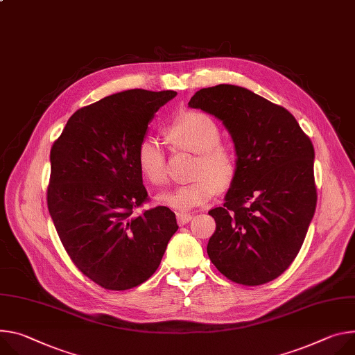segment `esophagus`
<instances>
[{
  "label": "esophagus",
  "instance_id": "esophagus-1",
  "mask_svg": "<svg viewBox=\"0 0 355 355\" xmlns=\"http://www.w3.org/2000/svg\"><path fill=\"white\" fill-rule=\"evenodd\" d=\"M177 220L180 225H185L189 220H192V215L191 214H184V212H178L177 214Z\"/></svg>",
  "mask_w": 355,
  "mask_h": 355
}]
</instances>
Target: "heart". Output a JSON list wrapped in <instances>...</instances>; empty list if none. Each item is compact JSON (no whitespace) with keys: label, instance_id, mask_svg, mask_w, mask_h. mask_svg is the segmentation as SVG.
<instances>
[{"label":"heart","instance_id":"heart-1","mask_svg":"<svg viewBox=\"0 0 355 355\" xmlns=\"http://www.w3.org/2000/svg\"><path fill=\"white\" fill-rule=\"evenodd\" d=\"M167 141L196 154L192 178L171 191L161 192L157 202L177 211H189L207 204L218 191L232 182L236 158L232 150L219 143V127L212 117L201 112H182L164 128ZM137 166L146 180L154 185L167 180L166 153L154 137H144L137 147Z\"/></svg>","mask_w":355,"mask_h":355}]
</instances>
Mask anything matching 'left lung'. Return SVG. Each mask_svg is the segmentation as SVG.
Here are the masks:
<instances>
[{"label":"left lung","instance_id":"obj_1","mask_svg":"<svg viewBox=\"0 0 355 355\" xmlns=\"http://www.w3.org/2000/svg\"><path fill=\"white\" fill-rule=\"evenodd\" d=\"M188 106L220 120L236 154L225 204L208 212L209 259L235 283H268L295 261L315 211L313 144L292 113L241 86L201 89Z\"/></svg>","mask_w":355,"mask_h":355}]
</instances>
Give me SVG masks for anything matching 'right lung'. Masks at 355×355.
<instances>
[{
    "instance_id": "1",
    "label": "right lung",
    "mask_w": 355,
    "mask_h": 355,
    "mask_svg": "<svg viewBox=\"0 0 355 355\" xmlns=\"http://www.w3.org/2000/svg\"><path fill=\"white\" fill-rule=\"evenodd\" d=\"M177 92L130 89L75 112L51 148L48 209L76 268L99 286L127 290L159 266L175 214L147 200L137 147Z\"/></svg>"
}]
</instances>
